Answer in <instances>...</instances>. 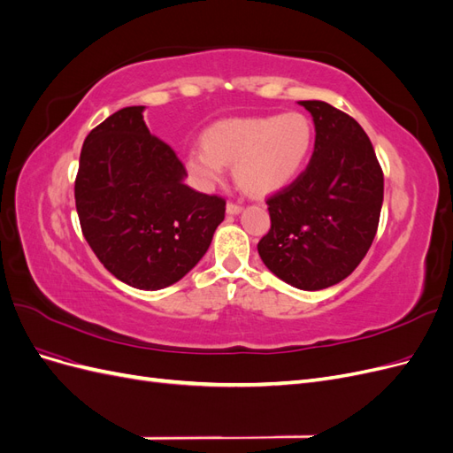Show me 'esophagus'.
<instances>
[{"instance_id":"esophagus-1","label":"esophagus","mask_w":453,"mask_h":453,"mask_svg":"<svg viewBox=\"0 0 453 453\" xmlns=\"http://www.w3.org/2000/svg\"><path fill=\"white\" fill-rule=\"evenodd\" d=\"M242 211V205L236 203V202H228L226 203V213L228 215H238Z\"/></svg>"}]
</instances>
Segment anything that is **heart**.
Returning <instances> with one entry per match:
<instances>
[{
    "label": "heart",
    "instance_id": "1",
    "mask_svg": "<svg viewBox=\"0 0 453 453\" xmlns=\"http://www.w3.org/2000/svg\"><path fill=\"white\" fill-rule=\"evenodd\" d=\"M313 145L308 115L240 117L213 122L202 134V147L185 155L193 183L210 190L232 164L236 183L245 193L266 196L289 185L304 168Z\"/></svg>",
    "mask_w": 453,
    "mask_h": 453
}]
</instances>
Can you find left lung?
<instances>
[{"mask_svg": "<svg viewBox=\"0 0 453 453\" xmlns=\"http://www.w3.org/2000/svg\"><path fill=\"white\" fill-rule=\"evenodd\" d=\"M313 117L306 170L266 198L270 230L257 250L296 289H326L359 266L376 236L383 172L359 122L326 102H300Z\"/></svg>", "mask_w": 453, "mask_h": 453, "instance_id": "1", "label": "left lung"}]
</instances>
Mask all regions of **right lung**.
<instances>
[{"instance_id": "obj_1", "label": "right lung", "mask_w": 453, "mask_h": 453, "mask_svg": "<svg viewBox=\"0 0 453 453\" xmlns=\"http://www.w3.org/2000/svg\"><path fill=\"white\" fill-rule=\"evenodd\" d=\"M175 150L149 132L143 105L90 130L81 149L75 208L100 263L135 289L180 281L208 251L226 200L183 183Z\"/></svg>"}]
</instances>
